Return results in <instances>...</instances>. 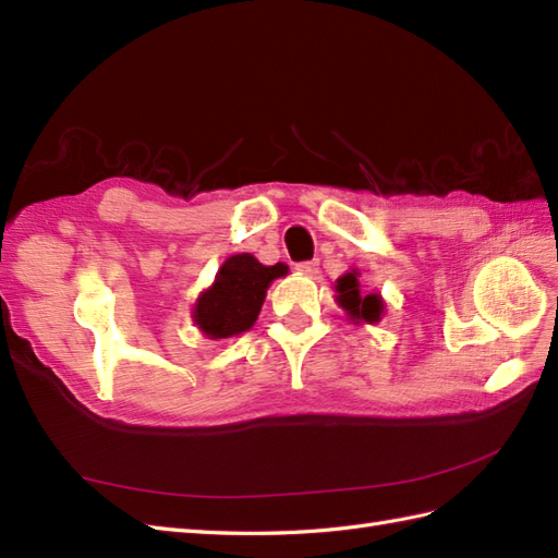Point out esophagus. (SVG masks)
I'll use <instances>...</instances> for the list:
<instances>
[{
	"instance_id": "1",
	"label": "esophagus",
	"mask_w": 558,
	"mask_h": 558,
	"mask_svg": "<svg viewBox=\"0 0 558 558\" xmlns=\"http://www.w3.org/2000/svg\"><path fill=\"white\" fill-rule=\"evenodd\" d=\"M296 270H300L302 276H316L318 274V262H302V264H296Z\"/></svg>"
}]
</instances>
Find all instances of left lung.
<instances>
[{
	"instance_id": "left-lung-1",
	"label": "left lung",
	"mask_w": 558,
	"mask_h": 558,
	"mask_svg": "<svg viewBox=\"0 0 558 558\" xmlns=\"http://www.w3.org/2000/svg\"><path fill=\"white\" fill-rule=\"evenodd\" d=\"M335 292H338V304L347 311L349 320L354 323H378L383 311H385V302L380 294H364L361 292L359 284V270H349L342 278H338L335 282Z\"/></svg>"
}]
</instances>
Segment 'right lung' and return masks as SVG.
Segmentation results:
<instances>
[{
  "mask_svg": "<svg viewBox=\"0 0 558 558\" xmlns=\"http://www.w3.org/2000/svg\"><path fill=\"white\" fill-rule=\"evenodd\" d=\"M288 276V266H264L252 254H235L218 268L209 290L199 294L192 318L209 340H223L250 330L264 306L268 284Z\"/></svg>",
  "mask_w": 558,
  "mask_h": 558,
  "instance_id": "1",
  "label": "right lung"
}]
</instances>
